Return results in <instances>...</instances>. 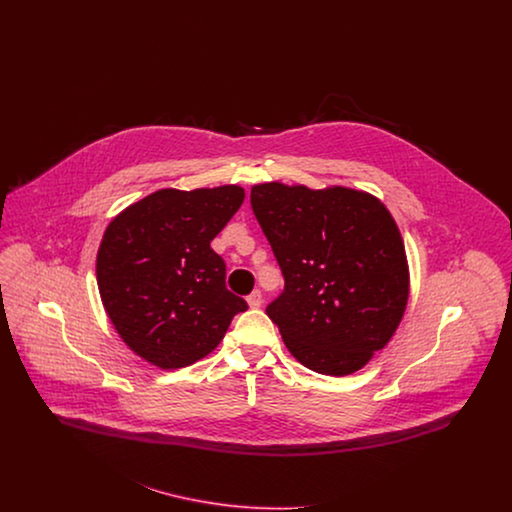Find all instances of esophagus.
Listing matches in <instances>:
<instances>
[{
    "mask_svg": "<svg viewBox=\"0 0 512 512\" xmlns=\"http://www.w3.org/2000/svg\"><path fill=\"white\" fill-rule=\"evenodd\" d=\"M247 305L251 309H259L263 305V293L259 292V290H253V292L247 295Z\"/></svg>",
    "mask_w": 512,
    "mask_h": 512,
    "instance_id": "obj_1",
    "label": "esophagus"
}]
</instances>
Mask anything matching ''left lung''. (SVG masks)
Here are the masks:
<instances>
[{
  "instance_id": "1",
  "label": "left lung",
  "mask_w": 512,
  "mask_h": 512,
  "mask_svg": "<svg viewBox=\"0 0 512 512\" xmlns=\"http://www.w3.org/2000/svg\"><path fill=\"white\" fill-rule=\"evenodd\" d=\"M286 288L267 307L301 365L347 376L384 349L405 315L411 274L386 205L363 190L278 180L251 188Z\"/></svg>"
}]
</instances>
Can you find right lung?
Listing matches in <instances>:
<instances>
[{"label": "right lung", "mask_w": 512, "mask_h": 512, "mask_svg": "<svg viewBox=\"0 0 512 512\" xmlns=\"http://www.w3.org/2000/svg\"><path fill=\"white\" fill-rule=\"evenodd\" d=\"M238 184L165 188L122 209L96 259L99 295L121 340L163 370L194 365L247 309L226 290L211 242L244 203Z\"/></svg>", "instance_id": "right-lung-1"}]
</instances>
